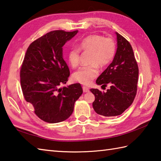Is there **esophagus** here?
Returning a JSON list of instances; mask_svg holds the SVG:
<instances>
[{"label":"esophagus","instance_id":"obj_1","mask_svg":"<svg viewBox=\"0 0 161 161\" xmlns=\"http://www.w3.org/2000/svg\"><path fill=\"white\" fill-rule=\"evenodd\" d=\"M82 89H83V92H84V93H86V92H89V89L88 88V87L83 86Z\"/></svg>","mask_w":161,"mask_h":161}]
</instances>
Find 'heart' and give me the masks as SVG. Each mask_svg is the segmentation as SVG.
<instances>
[{"label":"heart","mask_w":161,"mask_h":161,"mask_svg":"<svg viewBox=\"0 0 161 161\" xmlns=\"http://www.w3.org/2000/svg\"><path fill=\"white\" fill-rule=\"evenodd\" d=\"M77 48L69 49L67 58L69 65L75 68L80 63V51H91L89 62L90 65L80 67L72 75L77 82L88 85L98 76V66H106L112 61L115 54L116 45L112 38L104 37L99 34H92L84 37L77 44Z\"/></svg>","instance_id":"1"}]
</instances>
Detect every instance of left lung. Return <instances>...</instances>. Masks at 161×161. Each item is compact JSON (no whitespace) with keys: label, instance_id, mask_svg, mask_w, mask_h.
<instances>
[{"label":"left lung","instance_id":"left-lung-1","mask_svg":"<svg viewBox=\"0 0 161 161\" xmlns=\"http://www.w3.org/2000/svg\"><path fill=\"white\" fill-rule=\"evenodd\" d=\"M117 35V51L108 67L96 80L102 86H110L107 92L91 89L95 101L93 108L98 115L111 117L121 115L133 103L137 90L139 68L129 42Z\"/></svg>","mask_w":161,"mask_h":161}]
</instances>
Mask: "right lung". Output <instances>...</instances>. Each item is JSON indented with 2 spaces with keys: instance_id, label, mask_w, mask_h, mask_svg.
Segmentation results:
<instances>
[{
  "instance_id": "obj_1",
  "label": "right lung",
  "mask_w": 161,
  "mask_h": 161,
  "mask_svg": "<svg viewBox=\"0 0 161 161\" xmlns=\"http://www.w3.org/2000/svg\"><path fill=\"white\" fill-rule=\"evenodd\" d=\"M78 31L55 30L35 40L29 46L20 69V82L26 101L39 118L48 123L68 119L75 101L82 94L81 84H66L69 76L63 59V46Z\"/></svg>"
}]
</instances>
